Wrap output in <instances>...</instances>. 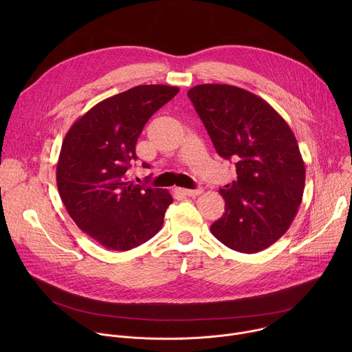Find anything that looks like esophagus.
<instances>
[{"instance_id":"34e87169","label":"esophagus","mask_w":352,"mask_h":352,"mask_svg":"<svg viewBox=\"0 0 352 352\" xmlns=\"http://www.w3.org/2000/svg\"><path fill=\"white\" fill-rule=\"evenodd\" d=\"M181 195H185V196H197L202 193V188H197V189H185V188H178L177 189Z\"/></svg>"}]
</instances>
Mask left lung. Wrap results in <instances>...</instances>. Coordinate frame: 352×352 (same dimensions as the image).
<instances>
[{"instance_id":"obj_1","label":"left lung","mask_w":352,"mask_h":352,"mask_svg":"<svg viewBox=\"0 0 352 352\" xmlns=\"http://www.w3.org/2000/svg\"><path fill=\"white\" fill-rule=\"evenodd\" d=\"M188 97L236 179L220 189L224 214L210 226L230 249L256 254L280 239L302 202L305 164L284 118L263 98L230 85H197Z\"/></svg>"}]
</instances>
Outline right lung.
I'll return each instance as SVG.
<instances>
[{
    "label": "right lung",
    "instance_id": "right-lung-1",
    "mask_svg": "<svg viewBox=\"0 0 352 352\" xmlns=\"http://www.w3.org/2000/svg\"><path fill=\"white\" fill-rule=\"evenodd\" d=\"M175 86L140 85L109 97L74 122L61 146L57 186L75 224L107 249L129 250L155 236L173 197L126 177L138 138ZM148 168V164L143 163Z\"/></svg>",
    "mask_w": 352,
    "mask_h": 352
}]
</instances>
